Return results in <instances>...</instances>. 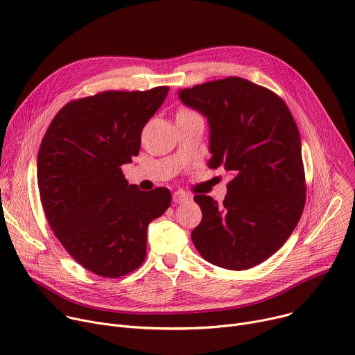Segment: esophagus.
<instances>
[{"label": "esophagus", "mask_w": 355, "mask_h": 355, "mask_svg": "<svg viewBox=\"0 0 355 355\" xmlns=\"http://www.w3.org/2000/svg\"><path fill=\"white\" fill-rule=\"evenodd\" d=\"M188 200H189V196L187 194L185 191L177 189V191L173 192V201H174L175 204H184V202H187Z\"/></svg>", "instance_id": "obj_1"}]
</instances>
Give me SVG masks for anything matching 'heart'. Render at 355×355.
I'll return each mask as SVG.
<instances>
[{"label":"heart","mask_w":355,"mask_h":355,"mask_svg":"<svg viewBox=\"0 0 355 355\" xmlns=\"http://www.w3.org/2000/svg\"><path fill=\"white\" fill-rule=\"evenodd\" d=\"M178 113H182V114H188V113H194V112H191V110H185V109H184V110H180Z\"/></svg>","instance_id":"b5f03b06"}]
</instances>
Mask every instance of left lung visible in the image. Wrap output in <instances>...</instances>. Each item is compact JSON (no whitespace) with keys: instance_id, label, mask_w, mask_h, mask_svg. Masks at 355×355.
Here are the masks:
<instances>
[{"instance_id":"left-lung-1","label":"left lung","mask_w":355,"mask_h":355,"mask_svg":"<svg viewBox=\"0 0 355 355\" xmlns=\"http://www.w3.org/2000/svg\"><path fill=\"white\" fill-rule=\"evenodd\" d=\"M209 123L208 167L234 174L218 205L196 196L202 211L191 232L212 265L246 270L265 262L295 231L306 204L302 143L296 121L272 90L231 76L178 92Z\"/></svg>"}]
</instances>
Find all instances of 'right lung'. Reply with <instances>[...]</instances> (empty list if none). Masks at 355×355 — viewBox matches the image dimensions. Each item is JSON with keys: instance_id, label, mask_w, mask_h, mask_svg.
Masks as SVG:
<instances>
[{"instance_id": "1", "label": "right lung", "mask_w": 355, "mask_h": 355, "mask_svg": "<svg viewBox=\"0 0 355 355\" xmlns=\"http://www.w3.org/2000/svg\"><path fill=\"white\" fill-rule=\"evenodd\" d=\"M168 90H107L72 101L42 139L37 177L45 216L62 246L94 275L136 270L146 259L148 223L171 204L170 189L140 191L121 171Z\"/></svg>"}]
</instances>
